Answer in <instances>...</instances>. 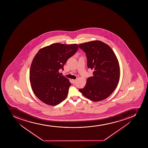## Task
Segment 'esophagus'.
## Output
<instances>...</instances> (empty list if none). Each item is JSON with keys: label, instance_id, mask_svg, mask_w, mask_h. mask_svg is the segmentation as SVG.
Instances as JSON below:
<instances>
[{"label": "esophagus", "instance_id": "obj_1", "mask_svg": "<svg viewBox=\"0 0 148 148\" xmlns=\"http://www.w3.org/2000/svg\"><path fill=\"white\" fill-rule=\"evenodd\" d=\"M72 82H73V84H75L77 80L76 79H72Z\"/></svg>", "mask_w": 148, "mask_h": 148}]
</instances>
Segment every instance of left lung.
<instances>
[{
  "mask_svg": "<svg viewBox=\"0 0 148 148\" xmlns=\"http://www.w3.org/2000/svg\"><path fill=\"white\" fill-rule=\"evenodd\" d=\"M86 54L87 66L94 70L92 76L79 91L92 101H101L115 90L120 79L118 60L112 49L105 43L95 40L79 45Z\"/></svg>",
  "mask_w": 148,
  "mask_h": 148,
  "instance_id": "left-lung-1",
  "label": "left lung"
}]
</instances>
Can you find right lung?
<instances>
[{"mask_svg":"<svg viewBox=\"0 0 148 148\" xmlns=\"http://www.w3.org/2000/svg\"><path fill=\"white\" fill-rule=\"evenodd\" d=\"M78 48L77 44L56 43L43 47L36 54L30 69V82L34 94L43 102L57 105L67 97L71 84L59 70H64V65Z\"/></svg>","mask_w":148,"mask_h":148,"instance_id":"right-lung-1","label":"right lung"}]
</instances>
